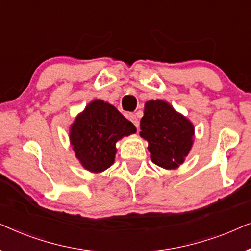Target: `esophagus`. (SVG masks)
I'll return each mask as SVG.
<instances>
[{
	"instance_id": "esophagus-1",
	"label": "esophagus",
	"mask_w": 251,
	"mask_h": 251,
	"mask_svg": "<svg viewBox=\"0 0 251 251\" xmlns=\"http://www.w3.org/2000/svg\"><path fill=\"white\" fill-rule=\"evenodd\" d=\"M129 120L133 123V125L136 126V128H138V126H139V121H138V118H137L136 114H133V113H130V114H129Z\"/></svg>"
}]
</instances>
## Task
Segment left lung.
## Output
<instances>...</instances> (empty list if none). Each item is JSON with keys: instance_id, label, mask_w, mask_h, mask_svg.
Returning <instances> with one entry per match:
<instances>
[{"instance_id": "1", "label": "left lung", "mask_w": 251, "mask_h": 251, "mask_svg": "<svg viewBox=\"0 0 251 251\" xmlns=\"http://www.w3.org/2000/svg\"><path fill=\"white\" fill-rule=\"evenodd\" d=\"M140 130V136L149 142L151 159L164 169L183 163L193 143L192 123L162 100L146 102Z\"/></svg>"}]
</instances>
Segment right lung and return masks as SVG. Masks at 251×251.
Instances as JSON below:
<instances>
[{
    "instance_id": "add662e5",
    "label": "right lung",
    "mask_w": 251,
    "mask_h": 251,
    "mask_svg": "<svg viewBox=\"0 0 251 251\" xmlns=\"http://www.w3.org/2000/svg\"><path fill=\"white\" fill-rule=\"evenodd\" d=\"M135 132V126L114 106L95 100L74 121L70 138L82 166L92 173H100L114 162L116 142Z\"/></svg>"
}]
</instances>
